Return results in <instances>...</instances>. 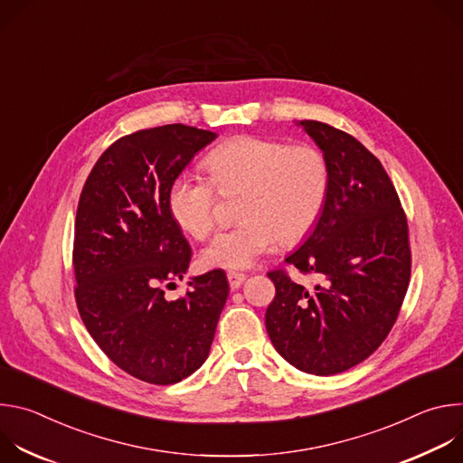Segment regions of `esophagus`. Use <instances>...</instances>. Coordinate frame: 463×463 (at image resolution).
Listing matches in <instances>:
<instances>
[{
    "label": "esophagus",
    "instance_id": "1",
    "mask_svg": "<svg viewBox=\"0 0 463 463\" xmlns=\"http://www.w3.org/2000/svg\"><path fill=\"white\" fill-rule=\"evenodd\" d=\"M245 275L243 273H234V271H229L227 273V280H229V286H231V289H238V288H241V284L245 282Z\"/></svg>",
    "mask_w": 463,
    "mask_h": 463
}]
</instances>
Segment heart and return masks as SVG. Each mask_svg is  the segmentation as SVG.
I'll return each instance as SVG.
<instances>
[{"label": "heart", "mask_w": 463, "mask_h": 463, "mask_svg": "<svg viewBox=\"0 0 463 463\" xmlns=\"http://www.w3.org/2000/svg\"><path fill=\"white\" fill-rule=\"evenodd\" d=\"M211 175L179 174L166 192L172 220L195 240L216 225V189L241 194L236 229L220 232L202 258L213 269H247L271 252L280 240L293 243L318 222L329 188L326 157L313 146L240 136L213 150L205 159Z\"/></svg>", "instance_id": "b5f03b06"}]
</instances>
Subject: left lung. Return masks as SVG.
Wrapping results in <instances>:
<instances>
[{"label": "left lung", "instance_id": "8db88e82", "mask_svg": "<svg viewBox=\"0 0 463 463\" xmlns=\"http://www.w3.org/2000/svg\"><path fill=\"white\" fill-rule=\"evenodd\" d=\"M329 168L326 205L286 263L315 273L313 289L271 271L277 297L266 327L277 352L295 368L334 375L363 363L398 318L411 280L407 218L379 159L355 137L298 120Z\"/></svg>", "mask_w": 463, "mask_h": 463}]
</instances>
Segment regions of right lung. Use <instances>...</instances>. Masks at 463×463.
<instances>
[{
    "mask_svg": "<svg viewBox=\"0 0 463 463\" xmlns=\"http://www.w3.org/2000/svg\"><path fill=\"white\" fill-rule=\"evenodd\" d=\"M218 134L165 124L115 141L82 188L73 266L77 306L90 335L124 372L174 384L209 357L229 297L222 269L192 277L183 298L163 286L183 280L192 249L166 205V192Z\"/></svg>",
    "mask_w": 463,
    "mask_h": 463,
    "instance_id": "obj_1",
    "label": "right lung"
}]
</instances>
